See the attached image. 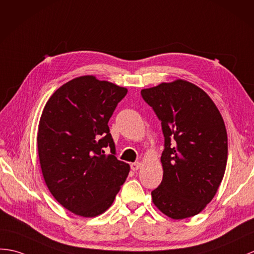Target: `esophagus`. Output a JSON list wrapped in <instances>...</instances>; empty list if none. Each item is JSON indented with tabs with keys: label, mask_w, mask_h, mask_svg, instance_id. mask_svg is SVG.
Listing matches in <instances>:
<instances>
[{
	"label": "esophagus",
	"mask_w": 254,
	"mask_h": 254,
	"mask_svg": "<svg viewBox=\"0 0 254 254\" xmlns=\"http://www.w3.org/2000/svg\"><path fill=\"white\" fill-rule=\"evenodd\" d=\"M140 168V162H134V163H131V170L132 171H137L138 169Z\"/></svg>",
	"instance_id": "obj_1"
}]
</instances>
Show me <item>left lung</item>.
<instances>
[{
  "instance_id": "obj_1",
  "label": "left lung",
  "mask_w": 254,
  "mask_h": 254,
  "mask_svg": "<svg viewBox=\"0 0 254 254\" xmlns=\"http://www.w3.org/2000/svg\"><path fill=\"white\" fill-rule=\"evenodd\" d=\"M141 97L161 122L163 178L152 201L171 219L200 213L217 191L227 162V133L215 104L184 80L145 88Z\"/></svg>"
}]
</instances>
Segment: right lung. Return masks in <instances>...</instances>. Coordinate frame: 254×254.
<instances>
[{
    "mask_svg": "<svg viewBox=\"0 0 254 254\" xmlns=\"http://www.w3.org/2000/svg\"><path fill=\"white\" fill-rule=\"evenodd\" d=\"M127 93L84 75L58 88L43 109L37 138L43 178L57 201L76 215L102 214L127 178L129 166L117 159L108 127Z\"/></svg>",
    "mask_w": 254,
    "mask_h": 254,
    "instance_id": "1",
    "label": "right lung"
}]
</instances>
